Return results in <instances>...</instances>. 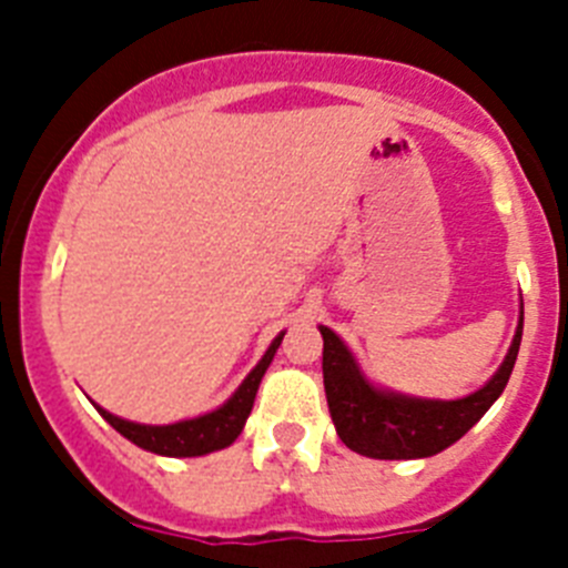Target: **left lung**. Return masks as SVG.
Segmentation results:
<instances>
[{"instance_id":"obj_1","label":"left lung","mask_w":568,"mask_h":568,"mask_svg":"<svg viewBox=\"0 0 568 568\" xmlns=\"http://www.w3.org/2000/svg\"><path fill=\"white\" fill-rule=\"evenodd\" d=\"M324 338V393L335 433L353 453L378 460H413L444 453L446 446L464 438L471 426L486 415L511 375L518 361L524 313L511 338L509 353L498 373L491 375L478 393L458 400L413 398V395L389 393L369 384L361 373L355 355L329 327H318Z\"/></svg>"}]
</instances>
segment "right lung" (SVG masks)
Segmentation results:
<instances>
[{
	"mask_svg": "<svg viewBox=\"0 0 568 568\" xmlns=\"http://www.w3.org/2000/svg\"><path fill=\"white\" fill-rule=\"evenodd\" d=\"M284 333L275 335L273 344L267 346V353L258 364L253 366V373L241 381V386L224 400L219 409L207 415H199V418L179 420V424L168 426H150V424H133V420H124L119 415L108 413L102 406H97L102 418L113 426L115 433H122L124 438L133 440L135 446H142L148 453L168 455V458H199V455L215 453V449H224V446L233 444L241 435L244 424L250 418V409H253L255 393H258V384L267 373L270 361H273L275 349L281 346Z\"/></svg>",
	"mask_w": 568,
	"mask_h": 568,
	"instance_id": "1",
	"label": "right lung"
}]
</instances>
